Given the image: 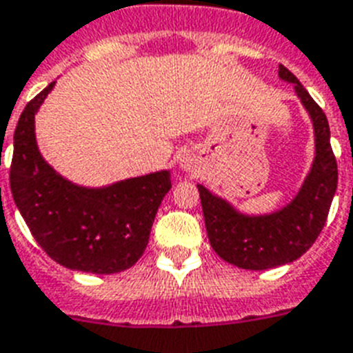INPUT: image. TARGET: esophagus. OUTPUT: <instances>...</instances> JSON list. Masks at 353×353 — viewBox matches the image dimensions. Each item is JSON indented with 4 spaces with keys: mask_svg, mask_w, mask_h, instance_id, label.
Masks as SVG:
<instances>
[{
    "mask_svg": "<svg viewBox=\"0 0 353 353\" xmlns=\"http://www.w3.org/2000/svg\"><path fill=\"white\" fill-rule=\"evenodd\" d=\"M180 168H182L183 171H194L196 170V160L191 155H183L182 162H180Z\"/></svg>",
    "mask_w": 353,
    "mask_h": 353,
    "instance_id": "obj_1",
    "label": "esophagus"
}]
</instances>
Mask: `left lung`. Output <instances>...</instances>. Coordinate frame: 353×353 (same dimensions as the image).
Instances as JSON below:
<instances>
[{
  "mask_svg": "<svg viewBox=\"0 0 353 353\" xmlns=\"http://www.w3.org/2000/svg\"><path fill=\"white\" fill-rule=\"evenodd\" d=\"M279 77L294 84L314 124L316 159L292 202L270 214L249 216L236 211L223 198L198 185L209 241L222 260L240 269L265 270L292 263L303 256L327 223L337 189V162L330 145L327 115L298 77L279 65Z\"/></svg>",
  "mask_w": 353,
  "mask_h": 353,
  "instance_id": "obj_1",
  "label": "left lung"
}]
</instances>
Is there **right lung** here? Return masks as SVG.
Masks as SVG:
<instances>
[{
  "label": "right lung",
  "instance_id": "1",
  "mask_svg": "<svg viewBox=\"0 0 353 353\" xmlns=\"http://www.w3.org/2000/svg\"><path fill=\"white\" fill-rule=\"evenodd\" d=\"M50 83L23 110L14 131L10 189L32 236L52 260L72 270L115 274L144 254L170 171L83 188L55 173L37 150L34 119Z\"/></svg>",
  "mask_w": 353,
  "mask_h": 353
}]
</instances>
